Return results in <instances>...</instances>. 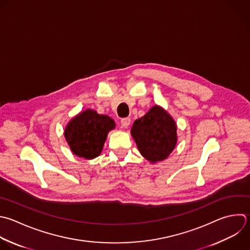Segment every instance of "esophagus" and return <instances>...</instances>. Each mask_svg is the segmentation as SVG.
<instances>
[{"instance_id": "34e87169", "label": "esophagus", "mask_w": 250, "mask_h": 250, "mask_svg": "<svg viewBox=\"0 0 250 250\" xmlns=\"http://www.w3.org/2000/svg\"><path fill=\"white\" fill-rule=\"evenodd\" d=\"M131 123V119L129 117H126V118H122L121 119V125L124 127V128H127Z\"/></svg>"}]
</instances>
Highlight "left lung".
Segmentation results:
<instances>
[{"label": "left lung", "mask_w": 250, "mask_h": 250, "mask_svg": "<svg viewBox=\"0 0 250 250\" xmlns=\"http://www.w3.org/2000/svg\"><path fill=\"white\" fill-rule=\"evenodd\" d=\"M141 154L150 163L165 160L177 145V124L160 105H153L131 129Z\"/></svg>", "instance_id": "1"}]
</instances>
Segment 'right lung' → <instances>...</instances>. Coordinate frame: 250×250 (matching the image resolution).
<instances>
[{
    "label": "right lung",
    "instance_id": "add662e5",
    "mask_svg": "<svg viewBox=\"0 0 250 250\" xmlns=\"http://www.w3.org/2000/svg\"><path fill=\"white\" fill-rule=\"evenodd\" d=\"M114 128L111 117L88 108L67 123L64 137L75 155L90 160L101 154L108 133Z\"/></svg>",
    "mask_w": 250,
    "mask_h": 250
}]
</instances>
